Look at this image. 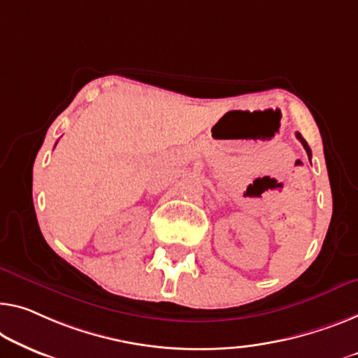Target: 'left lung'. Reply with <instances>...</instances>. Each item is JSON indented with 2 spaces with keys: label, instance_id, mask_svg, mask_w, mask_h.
Returning <instances> with one entry per match:
<instances>
[{
  "label": "left lung",
  "instance_id": "1",
  "mask_svg": "<svg viewBox=\"0 0 358 358\" xmlns=\"http://www.w3.org/2000/svg\"><path fill=\"white\" fill-rule=\"evenodd\" d=\"M296 138H297V140H299V141H301V143H302V146H303V149H306V151H307V154H308V156H312V151H310V148H308V145H307V141H306V140H303V138H302V135H301V133H296Z\"/></svg>",
  "mask_w": 358,
  "mask_h": 358
}]
</instances>
